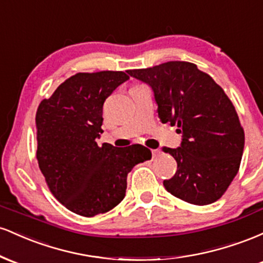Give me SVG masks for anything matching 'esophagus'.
<instances>
[{"label": "esophagus", "mask_w": 263, "mask_h": 263, "mask_svg": "<svg viewBox=\"0 0 263 263\" xmlns=\"http://www.w3.org/2000/svg\"><path fill=\"white\" fill-rule=\"evenodd\" d=\"M151 152H152V157H153V158H157V157L161 155V152H159L158 149H152V151H151Z\"/></svg>", "instance_id": "34e87169"}]
</instances>
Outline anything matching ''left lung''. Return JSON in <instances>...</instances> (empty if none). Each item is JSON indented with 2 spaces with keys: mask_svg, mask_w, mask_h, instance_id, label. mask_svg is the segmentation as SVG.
<instances>
[{
  "mask_svg": "<svg viewBox=\"0 0 263 263\" xmlns=\"http://www.w3.org/2000/svg\"><path fill=\"white\" fill-rule=\"evenodd\" d=\"M127 73L152 87L163 123L182 134L179 148H164L177 172L163 185L189 204L219 200L240 168L245 132L224 90L189 62H167Z\"/></svg>",
  "mask_w": 263,
  "mask_h": 263,
  "instance_id": "left-lung-1",
  "label": "left lung"
}]
</instances>
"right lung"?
<instances>
[{"label":"right lung","instance_id":"obj_1","mask_svg":"<svg viewBox=\"0 0 263 263\" xmlns=\"http://www.w3.org/2000/svg\"><path fill=\"white\" fill-rule=\"evenodd\" d=\"M125 71L78 73L41 101L35 114L37 159L48 188L68 210L91 216L114 209L125 198L127 174L151 159L141 144L99 146L102 106Z\"/></svg>","mask_w":263,"mask_h":263}]
</instances>
